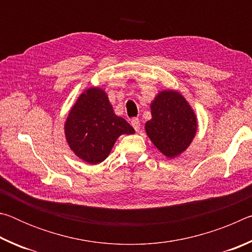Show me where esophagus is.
Here are the masks:
<instances>
[{"label": "esophagus", "mask_w": 252, "mask_h": 252, "mask_svg": "<svg viewBox=\"0 0 252 252\" xmlns=\"http://www.w3.org/2000/svg\"><path fill=\"white\" fill-rule=\"evenodd\" d=\"M131 125H132V126L134 127V130L136 131V132H139L140 131V126H141V125H140V120L138 118H133L131 120Z\"/></svg>", "instance_id": "obj_1"}]
</instances>
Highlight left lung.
I'll return each instance as SVG.
<instances>
[{"label":"left lung","mask_w":252,"mask_h":252,"mask_svg":"<svg viewBox=\"0 0 252 252\" xmlns=\"http://www.w3.org/2000/svg\"><path fill=\"white\" fill-rule=\"evenodd\" d=\"M152 119L146 132L152 143L168 158H176L190 146L197 132V117L180 93L165 90L151 103Z\"/></svg>","instance_id":"left-lung-1"}]
</instances>
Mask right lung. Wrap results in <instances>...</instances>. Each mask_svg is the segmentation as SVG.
Here are the masks:
<instances>
[{
  "label": "right lung",
  "mask_w": 252,
  "mask_h": 252,
  "mask_svg": "<svg viewBox=\"0 0 252 252\" xmlns=\"http://www.w3.org/2000/svg\"><path fill=\"white\" fill-rule=\"evenodd\" d=\"M64 132L76 157L90 164H97L108 158L119 136L134 133V129L114 113L104 90L90 88L72 106Z\"/></svg>",
  "instance_id": "right-lung-1"
}]
</instances>
